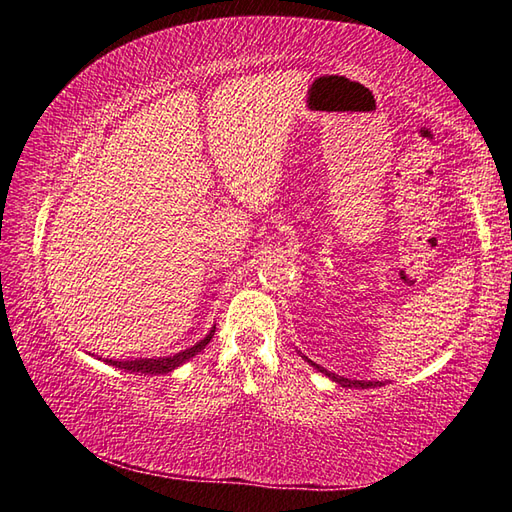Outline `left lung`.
Instances as JSON below:
<instances>
[{
    "instance_id": "obj_1",
    "label": "left lung",
    "mask_w": 512,
    "mask_h": 512,
    "mask_svg": "<svg viewBox=\"0 0 512 512\" xmlns=\"http://www.w3.org/2000/svg\"><path fill=\"white\" fill-rule=\"evenodd\" d=\"M311 366L318 368L320 372H325V375H327L329 379H334L336 384H341V386H345V388H370V386H377V384H379V381H359V379H348V377L334 375V372L320 368V366H316V363H311Z\"/></svg>"
}]
</instances>
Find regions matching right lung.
Instances as JSON below:
<instances>
[{
  "label": "right lung",
  "mask_w": 512,
  "mask_h": 512,
  "mask_svg": "<svg viewBox=\"0 0 512 512\" xmlns=\"http://www.w3.org/2000/svg\"><path fill=\"white\" fill-rule=\"evenodd\" d=\"M214 336V329L210 334L205 336L203 341H198L192 348H187L183 352L173 354V357H158V359H135V361H108L110 366L121 368V370H131V372H144V375H167L173 368H178L180 363H185L194 357V354L201 352L207 343L212 341Z\"/></svg>",
  "instance_id": "1"
}]
</instances>
